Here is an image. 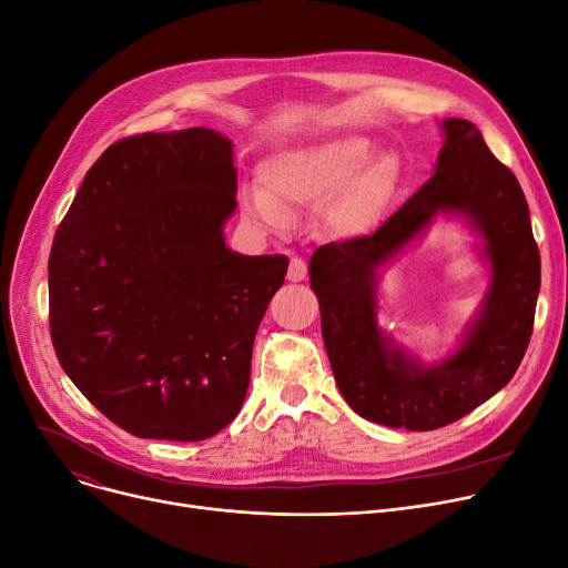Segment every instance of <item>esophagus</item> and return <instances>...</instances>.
<instances>
[{
    "instance_id": "34e87169",
    "label": "esophagus",
    "mask_w": 568,
    "mask_h": 568,
    "mask_svg": "<svg viewBox=\"0 0 568 568\" xmlns=\"http://www.w3.org/2000/svg\"><path fill=\"white\" fill-rule=\"evenodd\" d=\"M307 277V265L303 258L293 256L291 263H288V273H286V280L288 282H303Z\"/></svg>"
}]
</instances>
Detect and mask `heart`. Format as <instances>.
<instances>
[{
	"instance_id": "b5f03b06",
	"label": "heart",
	"mask_w": 568,
	"mask_h": 568,
	"mask_svg": "<svg viewBox=\"0 0 568 568\" xmlns=\"http://www.w3.org/2000/svg\"><path fill=\"white\" fill-rule=\"evenodd\" d=\"M372 152L363 136H337L291 148L263 161L261 189L247 196V212L263 226H284L288 212L314 210L344 237L372 229L397 178L390 152Z\"/></svg>"
}]
</instances>
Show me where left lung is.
<instances>
[{
    "mask_svg": "<svg viewBox=\"0 0 568 568\" xmlns=\"http://www.w3.org/2000/svg\"><path fill=\"white\" fill-rule=\"evenodd\" d=\"M435 175L372 235L331 242L310 261L321 333L339 393L358 416L416 432L474 412L516 374L534 328L541 256L523 189L469 120L442 122ZM439 213L463 216L483 237L491 286L462 346L425 366L375 321L378 270Z\"/></svg>",
    "mask_w": 568,
    "mask_h": 568,
    "instance_id": "8db88e82",
    "label": "left lung"
}]
</instances>
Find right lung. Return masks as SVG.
I'll return each instance as SVG.
<instances>
[{"instance_id": "add662e5", "label": "right lung", "mask_w": 568, "mask_h": 568, "mask_svg": "<svg viewBox=\"0 0 568 568\" xmlns=\"http://www.w3.org/2000/svg\"><path fill=\"white\" fill-rule=\"evenodd\" d=\"M235 194L220 131L139 133L97 159L55 233L52 346L75 388L133 437L201 442L245 402L288 258L226 247Z\"/></svg>"}]
</instances>
